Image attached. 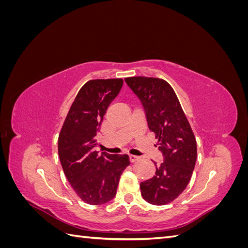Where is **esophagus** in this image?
<instances>
[{
  "mask_svg": "<svg viewBox=\"0 0 248 248\" xmlns=\"http://www.w3.org/2000/svg\"><path fill=\"white\" fill-rule=\"evenodd\" d=\"M129 160H130V162H137L138 160H140V157L139 156H134V155H130L129 156Z\"/></svg>",
  "mask_w": 248,
  "mask_h": 248,
  "instance_id": "34e87169",
  "label": "esophagus"
}]
</instances>
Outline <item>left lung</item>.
I'll list each match as a JSON object with an SVG mask.
<instances>
[{
	"instance_id": "left-lung-1",
	"label": "left lung",
	"mask_w": 248,
	"mask_h": 248,
	"mask_svg": "<svg viewBox=\"0 0 248 248\" xmlns=\"http://www.w3.org/2000/svg\"><path fill=\"white\" fill-rule=\"evenodd\" d=\"M126 84L141 102L149 129L158 140L163 162L155 176L140 183L141 197L149 204L162 206L176 200L188 185L197 160L194 138L178 97L161 78L133 77Z\"/></svg>"
}]
</instances>
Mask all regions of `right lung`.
<instances>
[{"mask_svg": "<svg viewBox=\"0 0 248 248\" xmlns=\"http://www.w3.org/2000/svg\"><path fill=\"white\" fill-rule=\"evenodd\" d=\"M122 78L92 79L80 88L67 114L58 140L64 174L78 196L90 205H102L116 196L129 157L95 151L96 136Z\"/></svg>", "mask_w": 248, "mask_h": 248, "instance_id": "obj_1", "label": "right lung"}]
</instances>
